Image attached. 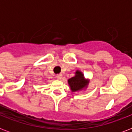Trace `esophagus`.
Here are the masks:
<instances>
[{
	"mask_svg": "<svg viewBox=\"0 0 132 132\" xmlns=\"http://www.w3.org/2000/svg\"><path fill=\"white\" fill-rule=\"evenodd\" d=\"M62 77L63 76H62V74H58L56 75V77H57V79H59V80H61V79H62Z\"/></svg>",
	"mask_w": 132,
	"mask_h": 132,
	"instance_id": "esophagus-1",
	"label": "esophagus"
}]
</instances>
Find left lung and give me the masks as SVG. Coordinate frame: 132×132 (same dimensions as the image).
Wrapping results in <instances>:
<instances>
[{
  "label": "left lung",
  "instance_id": "1",
  "mask_svg": "<svg viewBox=\"0 0 132 132\" xmlns=\"http://www.w3.org/2000/svg\"><path fill=\"white\" fill-rule=\"evenodd\" d=\"M75 76L68 79V84L72 92L84 91L89 84V79H86L81 70H77Z\"/></svg>",
  "mask_w": 132,
  "mask_h": 132
}]
</instances>
